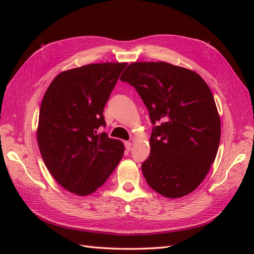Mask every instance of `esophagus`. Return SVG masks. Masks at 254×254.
Wrapping results in <instances>:
<instances>
[{
  "label": "esophagus",
  "mask_w": 254,
  "mask_h": 254,
  "mask_svg": "<svg viewBox=\"0 0 254 254\" xmlns=\"http://www.w3.org/2000/svg\"><path fill=\"white\" fill-rule=\"evenodd\" d=\"M124 145H126V149L127 152H130L131 148H132V143L131 142H124Z\"/></svg>",
  "instance_id": "obj_1"
}]
</instances>
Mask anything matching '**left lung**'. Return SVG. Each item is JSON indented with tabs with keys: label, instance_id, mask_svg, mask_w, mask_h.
Masks as SVG:
<instances>
[{
	"label": "left lung",
	"instance_id": "8db88e82",
	"mask_svg": "<svg viewBox=\"0 0 254 254\" xmlns=\"http://www.w3.org/2000/svg\"><path fill=\"white\" fill-rule=\"evenodd\" d=\"M120 79L136 89L154 124L142 164L148 186L169 198L201 185L216 157L220 119L212 91L190 69L166 62L131 63Z\"/></svg>",
	"mask_w": 254,
	"mask_h": 254
}]
</instances>
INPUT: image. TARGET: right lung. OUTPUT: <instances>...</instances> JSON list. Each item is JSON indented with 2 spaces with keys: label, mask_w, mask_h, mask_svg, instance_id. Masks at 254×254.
<instances>
[{
  "label": "right lung",
  "mask_w": 254,
  "mask_h": 254,
  "mask_svg": "<svg viewBox=\"0 0 254 254\" xmlns=\"http://www.w3.org/2000/svg\"><path fill=\"white\" fill-rule=\"evenodd\" d=\"M127 63H96L62 72L42 99L37 139L52 177L67 191L88 195L122 159L124 145L98 133L104 108Z\"/></svg>",
  "instance_id": "right-lung-1"
}]
</instances>
